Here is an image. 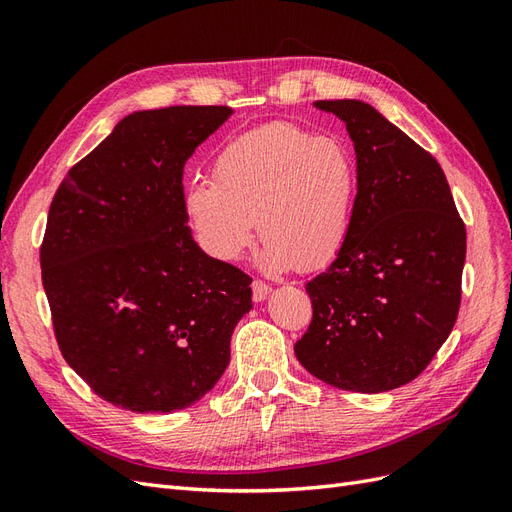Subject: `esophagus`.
Instances as JSON below:
<instances>
[{"mask_svg": "<svg viewBox=\"0 0 512 512\" xmlns=\"http://www.w3.org/2000/svg\"><path fill=\"white\" fill-rule=\"evenodd\" d=\"M269 292H271L269 284H265L262 280H254L252 282V299L254 301H265Z\"/></svg>", "mask_w": 512, "mask_h": 512, "instance_id": "esophagus-1", "label": "esophagus"}]
</instances>
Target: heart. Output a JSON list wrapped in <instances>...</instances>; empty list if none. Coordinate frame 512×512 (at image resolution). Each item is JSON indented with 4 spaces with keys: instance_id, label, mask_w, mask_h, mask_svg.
I'll use <instances>...</instances> for the list:
<instances>
[{
    "instance_id": "heart-1",
    "label": "heart",
    "mask_w": 512,
    "mask_h": 512,
    "mask_svg": "<svg viewBox=\"0 0 512 512\" xmlns=\"http://www.w3.org/2000/svg\"><path fill=\"white\" fill-rule=\"evenodd\" d=\"M213 181H192L185 215L215 260H237L256 228L273 271L329 267L348 243L356 164L344 143L294 123L247 132L213 162Z\"/></svg>"
}]
</instances>
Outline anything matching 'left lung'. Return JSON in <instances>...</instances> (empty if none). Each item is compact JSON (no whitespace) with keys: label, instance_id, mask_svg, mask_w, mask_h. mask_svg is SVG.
Masks as SVG:
<instances>
[{"label":"left lung","instance_id":"obj_1","mask_svg":"<svg viewBox=\"0 0 512 512\" xmlns=\"http://www.w3.org/2000/svg\"><path fill=\"white\" fill-rule=\"evenodd\" d=\"M356 151L348 243L305 284L312 322L299 363L331 386L382 393L408 384L453 331L466 262V224L442 166L361 100H318Z\"/></svg>","mask_w":512,"mask_h":512}]
</instances>
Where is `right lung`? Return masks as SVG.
I'll return each instance as SVG.
<instances>
[{
    "mask_svg": "<svg viewBox=\"0 0 512 512\" xmlns=\"http://www.w3.org/2000/svg\"><path fill=\"white\" fill-rule=\"evenodd\" d=\"M228 106L128 115L57 188L40 247L42 286L66 363L108 404L188 408L230 361L252 277L196 245L183 166Z\"/></svg>",
    "mask_w": 512,
    "mask_h": 512,
    "instance_id": "1",
    "label": "right lung"
}]
</instances>
